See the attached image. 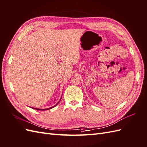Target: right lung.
<instances>
[{"instance_id":"1","label":"right lung","mask_w":147,"mask_h":147,"mask_svg":"<svg viewBox=\"0 0 147 147\" xmlns=\"http://www.w3.org/2000/svg\"><path fill=\"white\" fill-rule=\"evenodd\" d=\"M62 98V97H61ZM61 99H60V100H61ZM60 100L59 101V102H60ZM58 102V103H59ZM58 103H57V104H56L55 105H54L53 107H50V108H48V109H36V108H32V109H36V110H49V109H52V108H53V107H55V106H56L57 104H58Z\"/></svg>"}]
</instances>
